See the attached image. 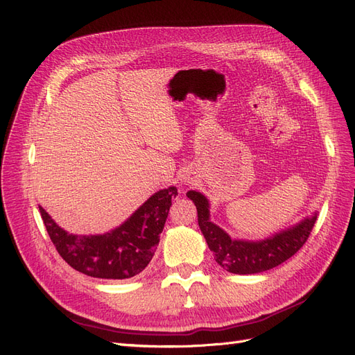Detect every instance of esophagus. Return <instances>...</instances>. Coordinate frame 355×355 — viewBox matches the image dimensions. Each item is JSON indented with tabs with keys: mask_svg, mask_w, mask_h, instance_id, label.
Returning <instances> with one entry per match:
<instances>
[{
	"mask_svg": "<svg viewBox=\"0 0 355 355\" xmlns=\"http://www.w3.org/2000/svg\"><path fill=\"white\" fill-rule=\"evenodd\" d=\"M191 180H192L191 178H184V184H185V185H189Z\"/></svg>",
	"mask_w": 355,
	"mask_h": 355,
	"instance_id": "esophagus-1",
	"label": "esophagus"
}]
</instances>
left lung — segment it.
<instances>
[{
	"instance_id": "1",
	"label": "left lung",
	"mask_w": 355,
	"mask_h": 355,
	"mask_svg": "<svg viewBox=\"0 0 355 355\" xmlns=\"http://www.w3.org/2000/svg\"><path fill=\"white\" fill-rule=\"evenodd\" d=\"M187 197L196 204L198 227L216 262L232 274H257L271 270L292 257L305 244L317 220V211L286 230L263 240L231 239L210 219V201L198 191H188Z\"/></svg>"
}]
</instances>
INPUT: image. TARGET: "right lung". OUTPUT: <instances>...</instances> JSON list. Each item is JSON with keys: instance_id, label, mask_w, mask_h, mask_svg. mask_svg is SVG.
Wrapping results in <instances>:
<instances>
[{"instance_id": "obj_1", "label": "right lung", "mask_w": 355, "mask_h": 355, "mask_svg": "<svg viewBox=\"0 0 355 355\" xmlns=\"http://www.w3.org/2000/svg\"><path fill=\"white\" fill-rule=\"evenodd\" d=\"M178 188L159 189L132 213L120 227L103 234H69L51 219L40 206L50 240L73 270L89 277L106 280H124L142 272L159 243L171 200Z\"/></svg>"}]
</instances>
